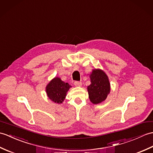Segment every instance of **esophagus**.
Wrapping results in <instances>:
<instances>
[{
    "label": "esophagus",
    "mask_w": 153,
    "mask_h": 153,
    "mask_svg": "<svg viewBox=\"0 0 153 153\" xmlns=\"http://www.w3.org/2000/svg\"><path fill=\"white\" fill-rule=\"evenodd\" d=\"M81 85H82V83H81V81H76L75 82H74V85L76 87H80V86H81Z\"/></svg>",
    "instance_id": "esophagus-1"
}]
</instances>
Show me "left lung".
I'll list each match as a JSON object with an SVG mask.
<instances>
[{
	"mask_svg": "<svg viewBox=\"0 0 153 153\" xmlns=\"http://www.w3.org/2000/svg\"><path fill=\"white\" fill-rule=\"evenodd\" d=\"M91 85L87 87L88 97L94 104L104 101L110 92V83L107 75L101 70H94L91 74Z\"/></svg>",
	"mask_w": 153,
	"mask_h": 153,
	"instance_id": "obj_1",
	"label": "left lung"
}]
</instances>
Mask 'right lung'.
<instances>
[{"label":"right lung","mask_w":153,"mask_h":153,"mask_svg":"<svg viewBox=\"0 0 153 153\" xmlns=\"http://www.w3.org/2000/svg\"><path fill=\"white\" fill-rule=\"evenodd\" d=\"M70 87L71 86L68 83H65L60 78L55 77L47 85L46 93L51 100L61 104Z\"/></svg>","instance_id":"1"}]
</instances>
